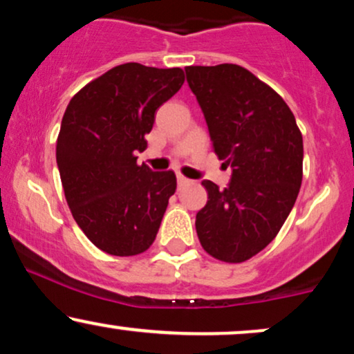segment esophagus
<instances>
[{
  "mask_svg": "<svg viewBox=\"0 0 354 354\" xmlns=\"http://www.w3.org/2000/svg\"><path fill=\"white\" fill-rule=\"evenodd\" d=\"M178 185H180V186H183V185H186V183H188L189 180H188V178H185V176H183V174H178Z\"/></svg>",
  "mask_w": 354,
  "mask_h": 354,
  "instance_id": "1",
  "label": "esophagus"
}]
</instances>
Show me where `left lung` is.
<instances>
[{"instance_id":"1","label":"left lung","mask_w":354,"mask_h":354,"mask_svg":"<svg viewBox=\"0 0 354 354\" xmlns=\"http://www.w3.org/2000/svg\"><path fill=\"white\" fill-rule=\"evenodd\" d=\"M185 70L213 151L233 168L228 188L201 181L208 201L196 214L198 238L219 261H248L273 241L293 209L303 180L301 131L281 96L246 68Z\"/></svg>"}]
</instances>
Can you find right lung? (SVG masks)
<instances>
[{"label":"right lung","mask_w":354,"mask_h":354,"mask_svg":"<svg viewBox=\"0 0 354 354\" xmlns=\"http://www.w3.org/2000/svg\"><path fill=\"white\" fill-rule=\"evenodd\" d=\"M183 83L181 68L124 63L89 81L64 111L56 140L64 198L104 253H145L156 238L176 174L138 165L135 151H145L154 113Z\"/></svg>","instance_id":"obj_1"}]
</instances>
